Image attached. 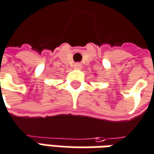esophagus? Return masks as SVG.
Returning a JSON list of instances; mask_svg holds the SVG:
<instances>
[{"instance_id": "esophagus-1", "label": "esophagus", "mask_w": 154, "mask_h": 154, "mask_svg": "<svg viewBox=\"0 0 154 154\" xmlns=\"http://www.w3.org/2000/svg\"><path fill=\"white\" fill-rule=\"evenodd\" d=\"M74 68H76V69H81V68H82V64L79 63V62L75 63V64H74Z\"/></svg>"}]
</instances>
